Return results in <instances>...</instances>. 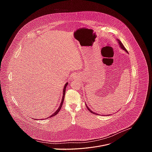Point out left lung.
Listing matches in <instances>:
<instances>
[{
  "label": "left lung",
  "instance_id": "8db88e82",
  "mask_svg": "<svg viewBox=\"0 0 152 152\" xmlns=\"http://www.w3.org/2000/svg\"><path fill=\"white\" fill-rule=\"evenodd\" d=\"M117 41H118V44H119V45H120V48L122 49H123L124 51H126V52H127V50H126V49L124 48V46H123V45L122 44V42L119 40V39H117ZM86 107H87V109L91 113H93V114H97V115H99L98 114H97V113H94V112H93L90 109V108H89V107H88L87 106V105H86Z\"/></svg>",
  "mask_w": 152,
  "mask_h": 152
}]
</instances>
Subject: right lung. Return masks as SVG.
Here are the masks:
<instances>
[{
    "label": "right lung",
    "mask_w": 152,
    "mask_h": 152,
    "mask_svg": "<svg viewBox=\"0 0 152 152\" xmlns=\"http://www.w3.org/2000/svg\"><path fill=\"white\" fill-rule=\"evenodd\" d=\"M67 84H68V82H67L66 83V85H65V86H64V88H63V96H62V100H61V104H60V105H59V107L58 108V110L52 115H50V117H53V116H55V115H56L59 112V111H60V110H61V108L62 107V103H63V102H64V97H65V93H66V87H67Z\"/></svg>",
    "instance_id": "obj_1"
}]
</instances>
